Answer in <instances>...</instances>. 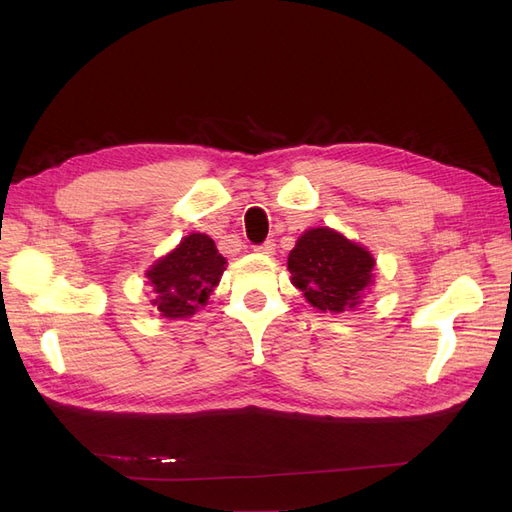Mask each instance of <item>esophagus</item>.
Returning <instances> with one entry per match:
<instances>
[{
	"label": "esophagus",
	"mask_w": 512,
	"mask_h": 512,
	"mask_svg": "<svg viewBox=\"0 0 512 512\" xmlns=\"http://www.w3.org/2000/svg\"><path fill=\"white\" fill-rule=\"evenodd\" d=\"M254 252H258L262 256H273L275 254V243L273 241H265L262 245H256Z\"/></svg>",
	"instance_id": "1"
}]
</instances>
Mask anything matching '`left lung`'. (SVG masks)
I'll return each instance as SVG.
<instances>
[{
	"label": "left lung",
	"instance_id": "left-lung-1",
	"mask_svg": "<svg viewBox=\"0 0 512 512\" xmlns=\"http://www.w3.org/2000/svg\"><path fill=\"white\" fill-rule=\"evenodd\" d=\"M376 260L367 247L329 226L309 228L288 254L294 288L320 312L356 309L374 284Z\"/></svg>",
	"mask_w": 512,
	"mask_h": 512
}]
</instances>
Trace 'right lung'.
I'll return each instance as SVG.
<instances>
[{"label":"right lung","instance_id":"obj_1","mask_svg":"<svg viewBox=\"0 0 512 512\" xmlns=\"http://www.w3.org/2000/svg\"><path fill=\"white\" fill-rule=\"evenodd\" d=\"M226 265V258L209 235L192 232L179 241L175 250L153 262L145 273L147 284L156 294L151 305L158 307L160 316L168 320L194 316L207 305Z\"/></svg>","mask_w":512,"mask_h":512}]
</instances>
